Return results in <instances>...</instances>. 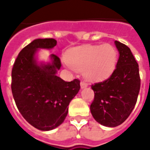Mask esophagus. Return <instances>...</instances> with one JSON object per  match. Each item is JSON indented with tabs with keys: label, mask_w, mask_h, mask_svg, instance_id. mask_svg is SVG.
Masks as SVG:
<instances>
[{
	"label": "esophagus",
	"mask_w": 150,
	"mask_h": 150,
	"mask_svg": "<svg viewBox=\"0 0 150 150\" xmlns=\"http://www.w3.org/2000/svg\"><path fill=\"white\" fill-rule=\"evenodd\" d=\"M80 87H81V88L83 89V88H85L88 87V83H86L85 82L82 81L81 83H80Z\"/></svg>",
	"instance_id": "esophagus-1"
}]
</instances>
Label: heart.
I'll list each match as a JSON object with an SVG mask.
<instances>
[{
  "instance_id": "heart-1",
  "label": "heart",
  "mask_w": 150,
  "mask_h": 150,
  "mask_svg": "<svg viewBox=\"0 0 150 150\" xmlns=\"http://www.w3.org/2000/svg\"><path fill=\"white\" fill-rule=\"evenodd\" d=\"M66 59L72 69L82 71L88 80L99 81L109 77L114 71L117 62V51L108 43L85 46L70 50Z\"/></svg>"
}]
</instances>
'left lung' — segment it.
Wrapping results in <instances>:
<instances>
[{"instance_id":"8db88e82","label":"left lung","mask_w":150,"mask_h":150,"mask_svg":"<svg viewBox=\"0 0 150 150\" xmlns=\"http://www.w3.org/2000/svg\"><path fill=\"white\" fill-rule=\"evenodd\" d=\"M120 56L116 69L106 80L91 86L94 100L90 106L94 119L106 127L121 125L132 112L138 96L139 67L128 46L115 41Z\"/></svg>"}]
</instances>
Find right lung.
Returning <instances> with one entry per match:
<instances>
[{
	"label": "right lung",
	"mask_w": 150,
	"mask_h": 150,
	"mask_svg": "<svg viewBox=\"0 0 150 150\" xmlns=\"http://www.w3.org/2000/svg\"><path fill=\"white\" fill-rule=\"evenodd\" d=\"M54 38H38L24 47L12 70V93L22 116L34 128L49 131L62 124L68 105L80 89L75 79L66 82L57 76L61 67L58 56L50 54V62H38L39 49H52Z\"/></svg>",
	"instance_id": "add662e5"
}]
</instances>
